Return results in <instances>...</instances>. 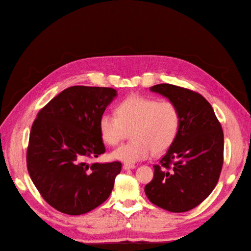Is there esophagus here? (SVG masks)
Wrapping results in <instances>:
<instances>
[{
    "mask_svg": "<svg viewBox=\"0 0 251 251\" xmlns=\"http://www.w3.org/2000/svg\"><path fill=\"white\" fill-rule=\"evenodd\" d=\"M135 167H136V165H134V164H124V165H123V168H124L125 170L134 169Z\"/></svg>",
    "mask_w": 251,
    "mask_h": 251,
    "instance_id": "esophagus-1",
    "label": "esophagus"
}]
</instances>
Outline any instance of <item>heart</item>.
Here are the masks:
<instances>
[{
  "label": "heart",
  "mask_w": 251,
  "mask_h": 251,
  "mask_svg": "<svg viewBox=\"0 0 251 251\" xmlns=\"http://www.w3.org/2000/svg\"><path fill=\"white\" fill-rule=\"evenodd\" d=\"M181 124L180 110L172 101L130 96L116 105L115 114L103 113L98 127L101 139L116 146L130 130L131 140L112 152L116 161L132 164L173 146Z\"/></svg>",
  "instance_id": "obj_1"
}]
</instances>
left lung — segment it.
<instances>
[{
    "label": "left lung",
    "mask_w": 251,
    "mask_h": 251,
    "mask_svg": "<svg viewBox=\"0 0 251 251\" xmlns=\"http://www.w3.org/2000/svg\"><path fill=\"white\" fill-rule=\"evenodd\" d=\"M152 92L167 97L180 110L178 136L154 165V177L145 186L154 205L172 212L193 209L206 200L219 180L223 165V130L210 103L199 93L172 84Z\"/></svg>",
    "instance_id": "8db88e82"
}]
</instances>
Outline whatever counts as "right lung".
Segmentation results:
<instances>
[{"label": "right lung", "mask_w": 251, "mask_h": 251, "mask_svg": "<svg viewBox=\"0 0 251 251\" xmlns=\"http://www.w3.org/2000/svg\"><path fill=\"white\" fill-rule=\"evenodd\" d=\"M116 90L71 86L43 106L32 124L26 168L41 196L56 210L77 216L110 196L122 163L88 161L105 152L99 117Z\"/></svg>", "instance_id": "1"}]
</instances>
